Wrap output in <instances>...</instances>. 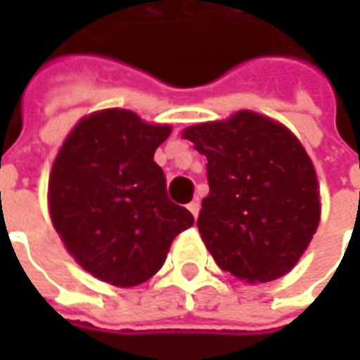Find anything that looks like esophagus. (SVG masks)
<instances>
[{"label": "esophagus", "mask_w": 360, "mask_h": 360, "mask_svg": "<svg viewBox=\"0 0 360 360\" xmlns=\"http://www.w3.org/2000/svg\"><path fill=\"white\" fill-rule=\"evenodd\" d=\"M188 210L192 212V216H194V218H198V212H200V202L192 200L190 204H188Z\"/></svg>", "instance_id": "obj_1"}]
</instances>
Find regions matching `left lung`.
<instances>
[{
  "label": "left lung",
  "instance_id": "1",
  "mask_svg": "<svg viewBox=\"0 0 360 360\" xmlns=\"http://www.w3.org/2000/svg\"><path fill=\"white\" fill-rule=\"evenodd\" d=\"M182 136L208 160L210 192L196 224L216 264L248 284L286 274L321 218L316 174L300 142L246 110Z\"/></svg>",
  "mask_w": 360,
  "mask_h": 360
}]
</instances>
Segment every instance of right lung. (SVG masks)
I'll return each mask as SVG.
<instances>
[{"mask_svg": "<svg viewBox=\"0 0 360 360\" xmlns=\"http://www.w3.org/2000/svg\"><path fill=\"white\" fill-rule=\"evenodd\" d=\"M168 126L128 110L84 118L63 142L49 176V212L68 252L100 281L134 286L154 276L172 240L194 224L168 198L154 152Z\"/></svg>", "mask_w": 360, "mask_h": 360, "instance_id": "1", "label": "right lung"}]
</instances>
